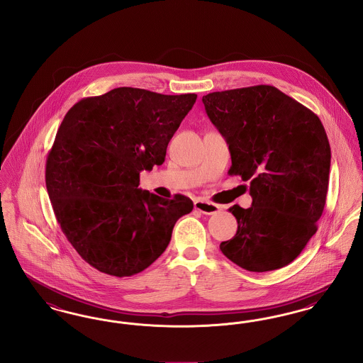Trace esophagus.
<instances>
[{
    "mask_svg": "<svg viewBox=\"0 0 363 363\" xmlns=\"http://www.w3.org/2000/svg\"><path fill=\"white\" fill-rule=\"evenodd\" d=\"M194 206H195V210H198L199 213L206 214V216L217 214V213L221 210L220 206L216 205V203H211V202H207V201H202V199L195 201Z\"/></svg>",
    "mask_w": 363,
    "mask_h": 363,
    "instance_id": "obj_1",
    "label": "esophagus"
}]
</instances>
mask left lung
<instances>
[{
	"label": "left lung",
	"instance_id": "8db88e82",
	"mask_svg": "<svg viewBox=\"0 0 363 363\" xmlns=\"http://www.w3.org/2000/svg\"><path fill=\"white\" fill-rule=\"evenodd\" d=\"M207 116L226 138L229 174L250 182L252 206L235 205L237 233L222 253L244 269L291 263L317 232L328 191L331 147L315 112L271 85L203 96Z\"/></svg>",
	"mask_w": 363,
	"mask_h": 363
}]
</instances>
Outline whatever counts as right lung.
<instances>
[{"instance_id": "add662e5", "label": "right lung", "mask_w": 363, "mask_h": 363, "mask_svg": "<svg viewBox=\"0 0 363 363\" xmlns=\"http://www.w3.org/2000/svg\"><path fill=\"white\" fill-rule=\"evenodd\" d=\"M196 100L115 88L76 103L63 118L46 161V187L63 235L100 272L131 277L171 241L176 221L192 211L180 194L142 191L140 172L165 160L167 146Z\"/></svg>"}]
</instances>
